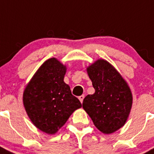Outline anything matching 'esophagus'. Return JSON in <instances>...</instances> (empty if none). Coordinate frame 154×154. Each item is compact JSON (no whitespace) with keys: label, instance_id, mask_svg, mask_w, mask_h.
<instances>
[{"label":"esophagus","instance_id":"34e87169","mask_svg":"<svg viewBox=\"0 0 154 154\" xmlns=\"http://www.w3.org/2000/svg\"><path fill=\"white\" fill-rule=\"evenodd\" d=\"M78 98H79V100H80V101H81V102L82 103L83 101H84V98H85V95L80 96V97H79Z\"/></svg>","mask_w":154,"mask_h":154}]
</instances>
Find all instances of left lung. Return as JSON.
<instances>
[{
  "label": "left lung",
  "mask_w": 154,
  "mask_h": 154,
  "mask_svg": "<svg viewBox=\"0 0 154 154\" xmlns=\"http://www.w3.org/2000/svg\"><path fill=\"white\" fill-rule=\"evenodd\" d=\"M95 92L83 101V109L100 132L111 134L126 122L133 105V94L120 73L104 59L87 67Z\"/></svg>",
  "instance_id": "8db88e82"
}]
</instances>
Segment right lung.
<instances>
[{"instance_id":"add662e5","label":"right lung","mask_w":154,"mask_h":154,"mask_svg":"<svg viewBox=\"0 0 154 154\" xmlns=\"http://www.w3.org/2000/svg\"><path fill=\"white\" fill-rule=\"evenodd\" d=\"M66 72V65L54 57L49 59L37 69L23 92V105L31 122L49 135L57 133L82 106L64 82Z\"/></svg>"}]
</instances>
